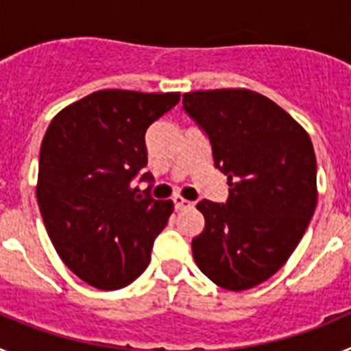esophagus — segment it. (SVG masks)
<instances>
[{
	"label": "esophagus",
	"mask_w": 351,
	"mask_h": 351,
	"mask_svg": "<svg viewBox=\"0 0 351 351\" xmlns=\"http://www.w3.org/2000/svg\"><path fill=\"white\" fill-rule=\"evenodd\" d=\"M173 207H176V210H186L193 207V202H190V200H186L182 197H176L173 198Z\"/></svg>",
	"instance_id": "esophagus-1"
}]
</instances>
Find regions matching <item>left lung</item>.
<instances>
[{
  "instance_id": "1",
  "label": "left lung",
  "mask_w": 351,
  "mask_h": 351,
  "mask_svg": "<svg viewBox=\"0 0 351 351\" xmlns=\"http://www.w3.org/2000/svg\"><path fill=\"white\" fill-rule=\"evenodd\" d=\"M226 176L225 204L202 200L206 226L191 241L198 269L225 290H247L285 265L316 207V156L306 130L250 89L182 95Z\"/></svg>"
}]
</instances>
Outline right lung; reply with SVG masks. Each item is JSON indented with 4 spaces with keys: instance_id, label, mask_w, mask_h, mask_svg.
<instances>
[{
    "instance_id": "1",
    "label": "right lung",
    "mask_w": 351,
    "mask_h": 351,
    "mask_svg": "<svg viewBox=\"0 0 351 351\" xmlns=\"http://www.w3.org/2000/svg\"><path fill=\"white\" fill-rule=\"evenodd\" d=\"M179 93L104 89L68 105L42 141L36 200L58 255L98 290L128 287L147 269L172 200L133 188L147 165L145 132ZM138 181H153L149 172Z\"/></svg>"
}]
</instances>
